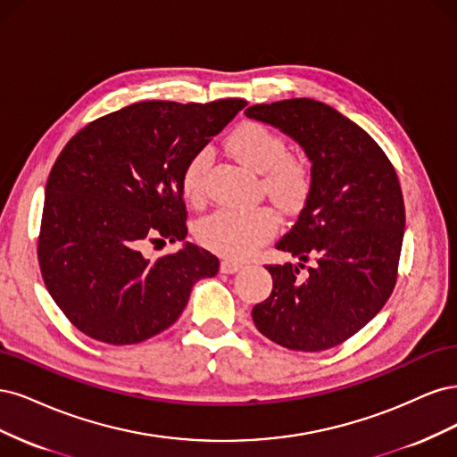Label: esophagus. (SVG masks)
Here are the masks:
<instances>
[{
	"label": "esophagus",
	"instance_id": "1",
	"mask_svg": "<svg viewBox=\"0 0 457 457\" xmlns=\"http://www.w3.org/2000/svg\"><path fill=\"white\" fill-rule=\"evenodd\" d=\"M241 268H243V263L235 262V260H222V263H220V271L228 273V275L237 273Z\"/></svg>",
	"mask_w": 457,
	"mask_h": 457
}]
</instances>
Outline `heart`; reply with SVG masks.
<instances>
[{"instance_id":"1","label":"heart","mask_w":457,"mask_h":457,"mask_svg":"<svg viewBox=\"0 0 457 457\" xmlns=\"http://www.w3.org/2000/svg\"><path fill=\"white\" fill-rule=\"evenodd\" d=\"M228 152L262 176V187L277 207L290 211L303 201L309 189L305 161L287 155L283 137L262 123L246 121L226 140ZM211 165V154L203 150L187 161L182 172V191L191 204L204 201V179ZM277 231V216L270 209L235 211L220 209L199 220L197 239L214 253L228 258H246L258 246L270 241Z\"/></svg>"}]
</instances>
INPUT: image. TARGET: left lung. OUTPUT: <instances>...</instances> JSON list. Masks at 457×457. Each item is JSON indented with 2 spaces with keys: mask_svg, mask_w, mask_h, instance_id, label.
Here are the masks:
<instances>
[{
  "mask_svg": "<svg viewBox=\"0 0 457 457\" xmlns=\"http://www.w3.org/2000/svg\"><path fill=\"white\" fill-rule=\"evenodd\" d=\"M245 115L290 137L312 163L303 209L275 245L300 263L266 268L273 290L254 305V325L294 351L340 345L395 288L406 222L399 179L376 140L325 102L290 98ZM309 257L316 263L300 278Z\"/></svg>",
  "mask_w": 457,
  "mask_h": 457,
  "instance_id": "1",
  "label": "left lung"
}]
</instances>
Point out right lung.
Returning <instances> with one entry per match:
<instances>
[{
	"mask_svg": "<svg viewBox=\"0 0 457 457\" xmlns=\"http://www.w3.org/2000/svg\"><path fill=\"white\" fill-rule=\"evenodd\" d=\"M245 106L137 102L64 145L46 186L37 258L73 327L112 345L144 342L174 325L199 278L218 273V258L187 241L155 260L145 253L186 239L182 172Z\"/></svg>",
	"mask_w": 457,
	"mask_h": 457,
	"instance_id": "add662e5",
	"label": "right lung"
}]
</instances>
